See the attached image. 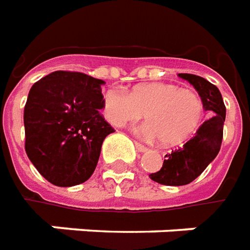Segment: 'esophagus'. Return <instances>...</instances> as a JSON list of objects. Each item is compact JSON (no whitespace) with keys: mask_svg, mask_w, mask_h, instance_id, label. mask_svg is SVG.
Segmentation results:
<instances>
[{"mask_svg":"<svg viewBox=\"0 0 250 250\" xmlns=\"http://www.w3.org/2000/svg\"><path fill=\"white\" fill-rule=\"evenodd\" d=\"M134 145H136V149L139 150V152H146V150H148V148H146L145 145L140 144L137 141H134Z\"/></svg>","mask_w":250,"mask_h":250,"instance_id":"esophagus-1","label":"esophagus"}]
</instances>
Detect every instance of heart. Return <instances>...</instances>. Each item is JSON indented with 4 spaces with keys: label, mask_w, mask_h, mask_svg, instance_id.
Wrapping results in <instances>:
<instances>
[{
    "label": "heart",
    "mask_w": 250,
    "mask_h": 250,
    "mask_svg": "<svg viewBox=\"0 0 250 250\" xmlns=\"http://www.w3.org/2000/svg\"><path fill=\"white\" fill-rule=\"evenodd\" d=\"M102 109L106 120L116 128L134 124L145 114L148 121L140 128V134L148 140L160 139L166 145L190 139L205 117L199 94L166 82L139 84L130 94L109 87L102 97Z\"/></svg>",
    "instance_id": "heart-1"
}]
</instances>
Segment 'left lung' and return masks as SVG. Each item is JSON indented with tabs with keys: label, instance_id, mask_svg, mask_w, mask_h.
<instances>
[{
	"label": "left lung",
	"instance_id": "obj_1",
	"mask_svg": "<svg viewBox=\"0 0 250 250\" xmlns=\"http://www.w3.org/2000/svg\"><path fill=\"white\" fill-rule=\"evenodd\" d=\"M179 77L195 87L211 118L203 122L185 145L166 155L160 171L150 173L153 182L164 186L188 185L206 169L221 149L226 117V107L217 86L192 74H179Z\"/></svg>",
	"mask_w": 250,
	"mask_h": 250
}]
</instances>
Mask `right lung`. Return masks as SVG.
Listing matches in <instances>:
<instances>
[{
    "label": "right lung",
    "mask_w": 250,
    "mask_h": 250,
    "mask_svg": "<svg viewBox=\"0 0 250 250\" xmlns=\"http://www.w3.org/2000/svg\"><path fill=\"white\" fill-rule=\"evenodd\" d=\"M102 84L82 72L55 71L29 90L25 152L49 183L71 187L93 175L102 143L114 132L101 114Z\"/></svg>",
    "instance_id": "add662e5"
}]
</instances>
